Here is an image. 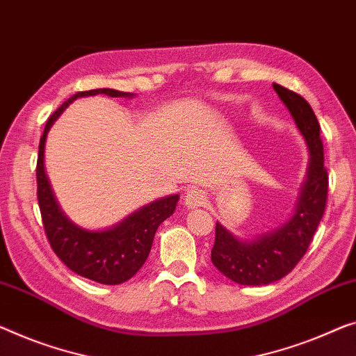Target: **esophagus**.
I'll use <instances>...</instances> for the list:
<instances>
[{
	"label": "esophagus",
	"mask_w": 356,
	"mask_h": 356,
	"mask_svg": "<svg viewBox=\"0 0 356 356\" xmlns=\"http://www.w3.org/2000/svg\"><path fill=\"white\" fill-rule=\"evenodd\" d=\"M184 204L187 206L188 209H195V208H201L204 204V195L201 193V190L192 188L185 193L184 198Z\"/></svg>",
	"instance_id": "1"
}]
</instances>
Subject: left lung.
<instances>
[{
  "mask_svg": "<svg viewBox=\"0 0 356 356\" xmlns=\"http://www.w3.org/2000/svg\"><path fill=\"white\" fill-rule=\"evenodd\" d=\"M275 92L289 110L296 126L309 147V168L299 198L288 222L251 240L233 235L219 222L211 261L219 272L243 286H264L286 277L309 249L325 214L327 172L323 155L320 123L309 102L299 94L273 83Z\"/></svg>",
  "mask_w": 356,
  "mask_h": 356,
  "instance_id": "obj_1",
  "label": "left lung"
}]
</instances>
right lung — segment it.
Returning a JSON list of instances; mask_svg holds the SVG:
<instances>
[{"label":"right lung","mask_w":356,"mask_h":356,"mask_svg":"<svg viewBox=\"0 0 356 356\" xmlns=\"http://www.w3.org/2000/svg\"><path fill=\"white\" fill-rule=\"evenodd\" d=\"M105 94L110 97H134L116 89H91L72 95L49 116L40 140L36 184L42 227L57 257L79 277L100 284H121L139 272L153 245L156 229L176 211L179 195H169L132 212L113 227L88 230L68 219L57 203L44 171V144L47 132L60 113L78 97Z\"/></svg>","instance_id":"right-lung-1"}]
</instances>
